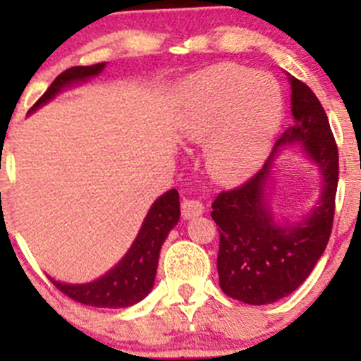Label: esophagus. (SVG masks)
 Here are the masks:
<instances>
[{
	"label": "esophagus",
	"instance_id": "34e87169",
	"mask_svg": "<svg viewBox=\"0 0 361 361\" xmlns=\"http://www.w3.org/2000/svg\"><path fill=\"white\" fill-rule=\"evenodd\" d=\"M204 213V206L202 202L195 201V199H183L181 202V216L185 220H190V218L199 216V214Z\"/></svg>",
	"mask_w": 361,
	"mask_h": 361
}]
</instances>
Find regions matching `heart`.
<instances>
[{"mask_svg":"<svg viewBox=\"0 0 361 361\" xmlns=\"http://www.w3.org/2000/svg\"><path fill=\"white\" fill-rule=\"evenodd\" d=\"M283 115L274 80L234 63H221L185 83L180 136L206 143L204 166L214 181L238 183L267 155Z\"/></svg>","mask_w":361,"mask_h":361,"instance_id":"heart-1","label":"heart"}]
</instances>
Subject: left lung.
Returning a JSON list of instances; mask_svg holds the SVG:
<instances>
[{
    "instance_id": "8db88e82",
    "label": "left lung",
    "mask_w": 361,
    "mask_h": 361,
    "mask_svg": "<svg viewBox=\"0 0 361 361\" xmlns=\"http://www.w3.org/2000/svg\"><path fill=\"white\" fill-rule=\"evenodd\" d=\"M290 85L293 126L276 141L265 166L241 187L221 192L211 211L220 232V288L251 305L272 304L307 279L329 245L336 213L338 152L329 116L304 82L290 76ZM293 142H300L319 167L322 195L311 214L288 224L275 220L264 187L277 152Z\"/></svg>"
}]
</instances>
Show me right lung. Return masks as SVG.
Instances as JSON below:
<instances>
[{
	"instance_id": "1",
	"label": "right lung",
	"mask_w": 361,
	"mask_h": 361,
	"mask_svg": "<svg viewBox=\"0 0 361 361\" xmlns=\"http://www.w3.org/2000/svg\"><path fill=\"white\" fill-rule=\"evenodd\" d=\"M104 66L106 63L94 64V66H75L63 71L47 89V92L36 101L29 113L49 103L61 90L97 76ZM178 220H180V195L178 190L171 188L152 204L133 246L106 274L83 285H68L50 279L57 290L80 304L111 309L130 307L143 300L154 288L160 248Z\"/></svg>"
}]
</instances>
